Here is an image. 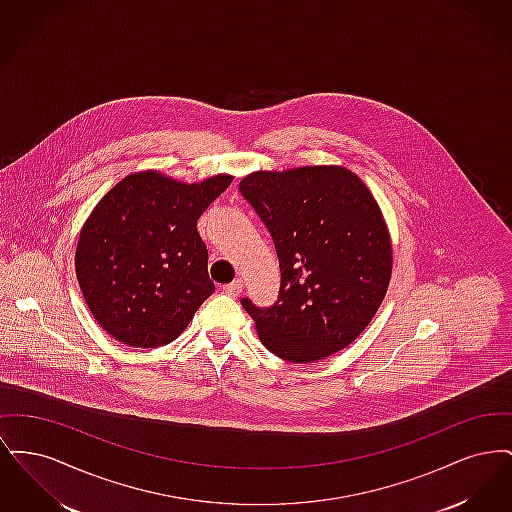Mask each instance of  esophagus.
<instances>
[{
	"label": "esophagus",
	"mask_w": 512,
	"mask_h": 512,
	"mask_svg": "<svg viewBox=\"0 0 512 512\" xmlns=\"http://www.w3.org/2000/svg\"><path fill=\"white\" fill-rule=\"evenodd\" d=\"M224 292L228 293V295H232V297H238L240 293L244 292V280H242V278L234 280L232 284L224 286Z\"/></svg>",
	"instance_id": "1"
}]
</instances>
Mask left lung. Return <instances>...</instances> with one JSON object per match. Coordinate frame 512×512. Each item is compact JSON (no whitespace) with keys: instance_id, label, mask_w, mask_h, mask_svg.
Returning a JSON list of instances; mask_svg holds the SVG:
<instances>
[{"instance_id":"1","label":"left lung","mask_w":512,"mask_h":512,"mask_svg":"<svg viewBox=\"0 0 512 512\" xmlns=\"http://www.w3.org/2000/svg\"><path fill=\"white\" fill-rule=\"evenodd\" d=\"M240 192L274 240V305H242L270 353L315 363L347 347L376 315L391 276L390 232L365 182L343 167L251 172Z\"/></svg>"}]
</instances>
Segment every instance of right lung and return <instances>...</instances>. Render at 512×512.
I'll list each match as a JSON object with an SVG mask.
<instances>
[{
	"label": "right lung",
	"mask_w": 512,
	"mask_h": 512,
	"mask_svg": "<svg viewBox=\"0 0 512 512\" xmlns=\"http://www.w3.org/2000/svg\"><path fill=\"white\" fill-rule=\"evenodd\" d=\"M230 182V174L184 184L134 172L101 197L80 230L74 265L107 334L132 347H159L186 330L215 292L197 220Z\"/></svg>",
	"instance_id": "1"
}]
</instances>
